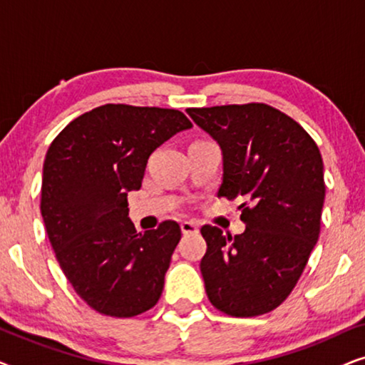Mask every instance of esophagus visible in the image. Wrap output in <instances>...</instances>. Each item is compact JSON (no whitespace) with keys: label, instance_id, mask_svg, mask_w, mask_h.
Here are the masks:
<instances>
[{"label":"esophagus","instance_id":"34e87169","mask_svg":"<svg viewBox=\"0 0 365 365\" xmlns=\"http://www.w3.org/2000/svg\"><path fill=\"white\" fill-rule=\"evenodd\" d=\"M181 231H182V234H196L199 231V226L192 221H182Z\"/></svg>","mask_w":365,"mask_h":365}]
</instances>
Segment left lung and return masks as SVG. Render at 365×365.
Instances as JSON below:
<instances>
[{"label": "left lung", "instance_id": "1", "mask_svg": "<svg viewBox=\"0 0 365 365\" xmlns=\"http://www.w3.org/2000/svg\"><path fill=\"white\" fill-rule=\"evenodd\" d=\"M186 113L221 148L217 196L246 199L239 206L242 234L201 229L209 301L234 317L271 312L291 294L319 239L326 186L317 144L294 119L262 103Z\"/></svg>", "mask_w": 365, "mask_h": 365}]
</instances>
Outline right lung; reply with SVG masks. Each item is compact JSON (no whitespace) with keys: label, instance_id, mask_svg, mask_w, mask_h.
<instances>
[{"label":"right lung","instance_id":"obj_1","mask_svg":"<svg viewBox=\"0 0 365 365\" xmlns=\"http://www.w3.org/2000/svg\"><path fill=\"white\" fill-rule=\"evenodd\" d=\"M192 124L176 109L104 104L68 124L43 166L41 216L64 276L94 311L133 317L159 301L181 227L136 232L128 192L148 159Z\"/></svg>","mask_w":365,"mask_h":365}]
</instances>
